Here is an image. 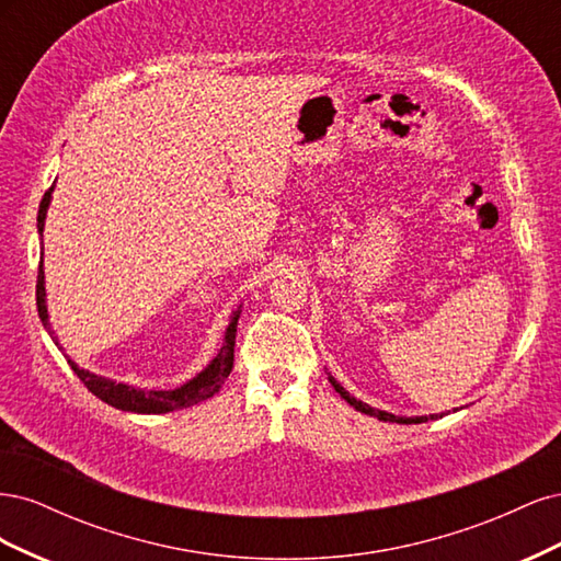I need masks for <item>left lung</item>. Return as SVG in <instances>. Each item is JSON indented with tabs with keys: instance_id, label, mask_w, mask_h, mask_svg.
Returning <instances> with one entry per match:
<instances>
[{
	"instance_id": "left-lung-1",
	"label": "left lung",
	"mask_w": 561,
	"mask_h": 561,
	"mask_svg": "<svg viewBox=\"0 0 561 561\" xmlns=\"http://www.w3.org/2000/svg\"><path fill=\"white\" fill-rule=\"evenodd\" d=\"M330 379V383L334 386V390L339 396H342L348 404H353L355 410L358 412H363V414H369V416H377L379 421H390V423H423V421H428V419H437L435 414H431V416H396V414H388V412H381V410H375V407H369V404H365V402H360V400H355L353 396H348V390L339 383L334 377H328ZM443 416V414H439Z\"/></svg>"
}]
</instances>
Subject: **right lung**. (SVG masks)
I'll use <instances>...</instances> for the list:
<instances>
[{"mask_svg":"<svg viewBox=\"0 0 561 561\" xmlns=\"http://www.w3.org/2000/svg\"><path fill=\"white\" fill-rule=\"evenodd\" d=\"M50 192H54V186L44 194L42 203H39V215H37V231H44V219H46V210H48V203H50ZM37 311L39 318L44 322V328L48 330L50 339L58 344V339L50 332L48 325V313H46V290H44V260H39V274H37ZM236 325H239V311L233 313L227 334H225V346L219 348V353L215 355V360L201 371L198 377H194L192 381H186L184 386L175 388V390H140V388H133L126 383H116L110 381L105 377H98L91 375L87 369H79L70 358V367L75 369V375L81 379V383L87 386L95 398H100L103 402L116 407V410H124V412H138V414H165V412H175V410H184V407H192L198 404L203 400L213 398L222 383L227 381L229 371L233 367V344H236ZM62 348V346H60Z\"/></svg>","mask_w":561,"mask_h":561,"instance_id":"right-lung-1","label":"right lung"}]
</instances>
